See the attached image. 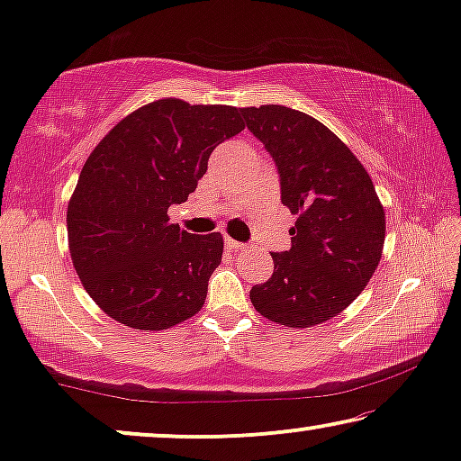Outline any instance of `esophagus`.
Listing matches in <instances>:
<instances>
[{"instance_id": "obj_1", "label": "esophagus", "mask_w": 461, "mask_h": 461, "mask_svg": "<svg viewBox=\"0 0 461 461\" xmlns=\"http://www.w3.org/2000/svg\"><path fill=\"white\" fill-rule=\"evenodd\" d=\"M224 245H226V249H230V251H239V249L245 248L243 243H239V241H235V239H230V237L224 239Z\"/></svg>"}]
</instances>
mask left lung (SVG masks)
I'll list each match as a JSON object with an SVG mask.
<instances>
[{"mask_svg": "<svg viewBox=\"0 0 461 461\" xmlns=\"http://www.w3.org/2000/svg\"><path fill=\"white\" fill-rule=\"evenodd\" d=\"M241 115L273 155L283 205L298 216L292 249L273 254L275 273L251 287V304L295 330L325 323L357 300L380 264V197L355 153L314 117L281 104L248 106Z\"/></svg>", "mask_w": 461, "mask_h": 461, "instance_id": "8db88e82", "label": "left lung"}]
</instances>
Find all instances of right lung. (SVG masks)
<instances>
[{
    "label": "right lung",
    "instance_id": "add662e5",
    "mask_svg": "<svg viewBox=\"0 0 461 461\" xmlns=\"http://www.w3.org/2000/svg\"><path fill=\"white\" fill-rule=\"evenodd\" d=\"M243 128L237 106L161 98L123 117L87 157L68 201V251L111 319L159 331L201 311L222 235H191L167 210L185 203L212 150Z\"/></svg>",
    "mask_w": 461,
    "mask_h": 461
}]
</instances>
